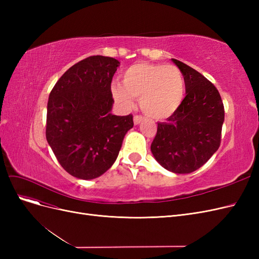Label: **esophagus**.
Instances as JSON below:
<instances>
[{
  "instance_id": "esophagus-1",
  "label": "esophagus",
  "mask_w": 259,
  "mask_h": 259,
  "mask_svg": "<svg viewBox=\"0 0 259 259\" xmlns=\"http://www.w3.org/2000/svg\"><path fill=\"white\" fill-rule=\"evenodd\" d=\"M143 120H144V117L142 115H135L134 116V124L138 125L143 122Z\"/></svg>"
}]
</instances>
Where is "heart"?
<instances>
[{
  "mask_svg": "<svg viewBox=\"0 0 259 259\" xmlns=\"http://www.w3.org/2000/svg\"><path fill=\"white\" fill-rule=\"evenodd\" d=\"M185 79L175 66L137 62L122 74V84L113 82L111 93L123 108H132L139 98L142 110L150 117L163 120L174 114L185 97Z\"/></svg>",
  "mask_w": 259,
  "mask_h": 259,
  "instance_id": "1",
  "label": "heart"
}]
</instances>
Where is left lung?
<instances>
[{"instance_id":"8db88e82","label":"left lung","mask_w":259,"mask_h":259,"mask_svg":"<svg viewBox=\"0 0 259 259\" xmlns=\"http://www.w3.org/2000/svg\"><path fill=\"white\" fill-rule=\"evenodd\" d=\"M186 97L166 122L158 123L151 152L161 166L175 174H189L210 159L219 148L225 120L217 89L197 70L177 59Z\"/></svg>"}]
</instances>
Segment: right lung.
I'll return each mask as SVG.
<instances>
[{
    "label": "right lung",
    "mask_w": 259,
    "mask_h": 259,
    "mask_svg": "<svg viewBox=\"0 0 259 259\" xmlns=\"http://www.w3.org/2000/svg\"><path fill=\"white\" fill-rule=\"evenodd\" d=\"M120 66L91 56L61 75L48 103L46 139L60 165L79 179H94L112 166L133 115H113L111 81Z\"/></svg>",
    "instance_id": "obj_1"
}]
</instances>
